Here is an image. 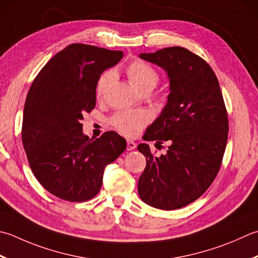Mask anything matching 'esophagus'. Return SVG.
Here are the masks:
<instances>
[{
  "label": "esophagus",
  "instance_id": "obj_1",
  "mask_svg": "<svg viewBox=\"0 0 258 258\" xmlns=\"http://www.w3.org/2000/svg\"><path fill=\"white\" fill-rule=\"evenodd\" d=\"M136 148V143L133 142V141H127V145H126V149H127V151H132Z\"/></svg>",
  "mask_w": 258,
  "mask_h": 258
}]
</instances>
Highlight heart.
<instances>
[{
  "label": "heart",
  "mask_w": 258,
  "mask_h": 258,
  "mask_svg": "<svg viewBox=\"0 0 258 258\" xmlns=\"http://www.w3.org/2000/svg\"><path fill=\"white\" fill-rule=\"evenodd\" d=\"M126 75L130 79V83L140 93L144 92V90L154 89L160 80V76L156 73V70L142 60H135V61L131 62L128 67L126 68ZM112 79V72H105L102 74L98 78L97 85H96L97 97L103 95L104 90ZM149 120L150 115L143 109L122 110V112L116 113L110 117V124L123 135L135 136L149 123Z\"/></svg>",
  "instance_id": "b5f03b06"
}]
</instances>
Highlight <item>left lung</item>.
Here are the masks:
<instances>
[{
    "mask_svg": "<svg viewBox=\"0 0 258 258\" xmlns=\"http://www.w3.org/2000/svg\"><path fill=\"white\" fill-rule=\"evenodd\" d=\"M140 57L163 68L170 79L168 103L143 136L168 142L166 154L155 156L150 146L138 149L146 158L139 179L145 204L174 210L203 196L219 172L228 139V115L214 70L182 47L161 49Z\"/></svg>",
    "mask_w": 258,
    "mask_h": 258,
    "instance_id": "left-lung-1",
    "label": "left lung"
}]
</instances>
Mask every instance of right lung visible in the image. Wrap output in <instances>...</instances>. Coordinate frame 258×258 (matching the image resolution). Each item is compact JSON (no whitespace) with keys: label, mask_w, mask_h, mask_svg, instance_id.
<instances>
[{"label":"right lung","mask_w":258,"mask_h":258,"mask_svg":"<svg viewBox=\"0 0 258 258\" xmlns=\"http://www.w3.org/2000/svg\"><path fill=\"white\" fill-rule=\"evenodd\" d=\"M122 51L73 43L45 63L25 99L22 143L30 168L58 198L83 203L99 192L105 166L126 149L114 131L89 140L80 120L96 105V85Z\"/></svg>","instance_id":"1"}]
</instances>
